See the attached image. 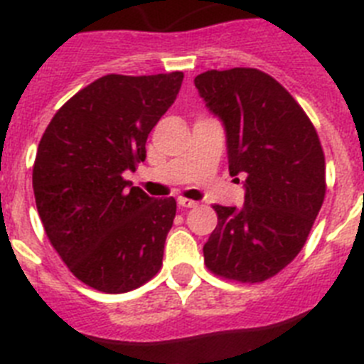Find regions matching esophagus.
I'll list each match as a JSON object with an SVG mask.
<instances>
[{"instance_id": "esophagus-1", "label": "esophagus", "mask_w": 364, "mask_h": 364, "mask_svg": "<svg viewBox=\"0 0 364 364\" xmlns=\"http://www.w3.org/2000/svg\"><path fill=\"white\" fill-rule=\"evenodd\" d=\"M178 205L180 208H186V210H189V208H195V205H197V202L189 200V198H184V197H178Z\"/></svg>"}]
</instances>
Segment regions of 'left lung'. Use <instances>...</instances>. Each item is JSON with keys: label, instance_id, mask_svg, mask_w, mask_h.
Returning <instances> with one entry per match:
<instances>
[{"label": "left lung", "instance_id": "1", "mask_svg": "<svg viewBox=\"0 0 364 364\" xmlns=\"http://www.w3.org/2000/svg\"><path fill=\"white\" fill-rule=\"evenodd\" d=\"M195 87L224 124L230 175H246L242 208L213 205L218 224L204 262L218 277L262 282L299 255L319 215L326 193L319 136L294 96L262 70H205Z\"/></svg>", "mask_w": 364, "mask_h": 364}]
</instances>
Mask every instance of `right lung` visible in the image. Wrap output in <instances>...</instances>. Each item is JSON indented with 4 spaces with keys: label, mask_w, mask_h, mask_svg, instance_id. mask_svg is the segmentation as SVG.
<instances>
[{
    "label": "right lung",
    "mask_w": 364,
    "mask_h": 364,
    "mask_svg": "<svg viewBox=\"0 0 364 364\" xmlns=\"http://www.w3.org/2000/svg\"><path fill=\"white\" fill-rule=\"evenodd\" d=\"M184 73L107 74L54 114L40 140L32 188L45 233L74 277L125 294L162 268L176 200L129 188L124 171L176 100Z\"/></svg>",
    "instance_id": "right-lung-1"
}]
</instances>
